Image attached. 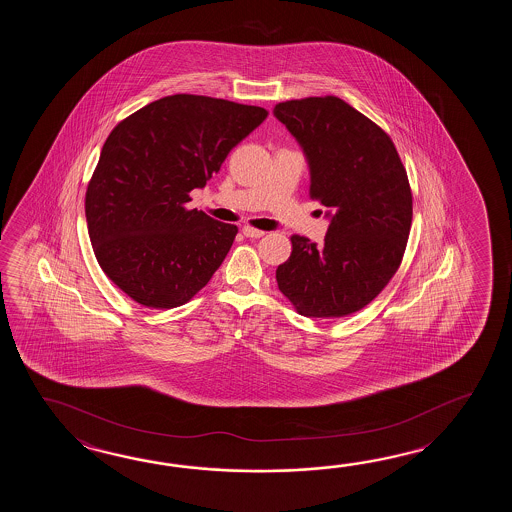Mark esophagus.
Returning <instances> with one entry per match:
<instances>
[{"label":"esophagus","instance_id":"34e87169","mask_svg":"<svg viewBox=\"0 0 512 512\" xmlns=\"http://www.w3.org/2000/svg\"><path fill=\"white\" fill-rule=\"evenodd\" d=\"M243 234L247 236V238H261L265 232L263 230L254 229V227H249V225H245L243 227Z\"/></svg>","mask_w":512,"mask_h":512}]
</instances>
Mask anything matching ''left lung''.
<instances>
[{
	"label": "left lung",
	"instance_id": "1",
	"mask_svg": "<svg viewBox=\"0 0 512 512\" xmlns=\"http://www.w3.org/2000/svg\"><path fill=\"white\" fill-rule=\"evenodd\" d=\"M302 146L309 196L331 219L324 243L296 236L276 282L300 315L357 313L381 293L403 260L412 227V190L386 131L338 97L274 106Z\"/></svg>",
	"mask_w": 512,
	"mask_h": 512
}]
</instances>
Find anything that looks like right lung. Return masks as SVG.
Masks as SVG:
<instances>
[{
	"label": "right lung",
	"instance_id": "add662e5",
	"mask_svg": "<svg viewBox=\"0 0 512 512\" xmlns=\"http://www.w3.org/2000/svg\"><path fill=\"white\" fill-rule=\"evenodd\" d=\"M267 115L223 98L172 95L109 133L87 185V232L98 265L131 300L172 309L218 271L238 227L186 203Z\"/></svg>",
	"mask_w": 512,
	"mask_h": 512
}]
</instances>
